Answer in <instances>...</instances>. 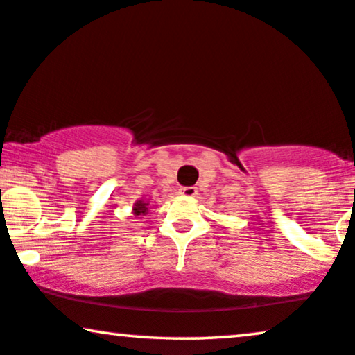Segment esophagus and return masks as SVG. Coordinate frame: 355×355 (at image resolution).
Here are the masks:
<instances>
[{
  "label": "esophagus",
  "instance_id": "1",
  "mask_svg": "<svg viewBox=\"0 0 355 355\" xmlns=\"http://www.w3.org/2000/svg\"><path fill=\"white\" fill-rule=\"evenodd\" d=\"M180 195L193 198L198 195V188L196 187H183V188H180Z\"/></svg>",
  "mask_w": 355,
  "mask_h": 355
}]
</instances>
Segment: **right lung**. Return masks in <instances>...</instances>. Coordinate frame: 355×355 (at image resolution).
I'll return each instance as SVG.
<instances>
[{
    "mask_svg": "<svg viewBox=\"0 0 355 355\" xmlns=\"http://www.w3.org/2000/svg\"><path fill=\"white\" fill-rule=\"evenodd\" d=\"M148 205L149 202H144V201H138L135 205V216H141V214H146L148 212Z\"/></svg>",
    "mask_w": 355,
    "mask_h": 355,
    "instance_id": "obj_1",
    "label": "right lung"
}]
</instances>
